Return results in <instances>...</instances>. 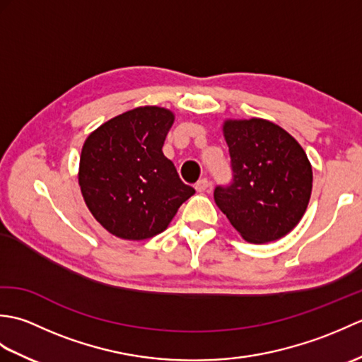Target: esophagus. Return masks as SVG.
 <instances>
[{
	"mask_svg": "<svg viewBox=\"0 0 362 362\" xmlns=\"http://www.w3.org/2000/svg\"><path fill=\"white\" fill-rule=\"evenodd\" d=\"M209 185H210V182L209 180H206V179H201V180H199L197 183H196V191H197V193H204V191L206 189V188H209Z\"/></svg>",
	"mask_w": 362,
	"mask_h": 362,
	"instance_id": "34e87169",
	"label": "esophagus"
}]
</instances>
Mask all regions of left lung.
Wrapping results in <instances>:
<instances>
[{"label":"left lung","instance_id":"8db88e82","mask_svg":"<svg viewBox=\"0 0 362 362\" xmlns=\"http://www.w3.org/2000/svg\"><path fill=\"white\" fill-rule=\"evenodd\" d=\"M222 132L233 182L216 187L214 202L243 240L253 244L288 235L308 206L313 168L302 146L275 122L226 119Z\"/></svg>","mask_w":362,"mask_h":362}]
</instances>
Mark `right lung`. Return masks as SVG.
Instances as JSON below:
<instances>
[{
  "instance_id": "1",
  "label": "right lung",
  "mask_w": 362,
  "mask_h": 362,
  "mask_svg": "<svg viewBox=\"0 0 362 362\" xmlns=\"http://www.w3.org/2000/svg\"><path fill=\"white\" fill-rule=\"evenodd\" d=\"M174 113L136 107L93 130L82 146L79 187L90 213L121 240L141 241L168 228L194 194L163 156Z\"/></svg>"
}]
</instances>
